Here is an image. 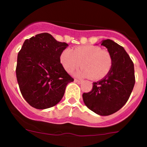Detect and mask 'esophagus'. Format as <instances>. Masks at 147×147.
<instances>
[{
    "label": "esophagus",
    "instance_id": "34e87169",
    "mask_svg": "<svg viewBox=\"0 0 147 147\" xmlns=\"http://www.w3.org/2000/svg\"><path fill=\"white\" fill-rule=\"evenodd\" d=\"M75 82H77V83H78V84H80V83L82 82V80H79L75 79Z\"/></svg>",
    "mask_w": 147,
    "mask_h": 147
}]
</instances>
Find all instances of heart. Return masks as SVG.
<instances>
[{
    "mask_svg": "<svg viewBox=\"0 0 147 147\" xmlns=\"http://www.w3.org/2000/svg\"><path fill=\"white\" fill-rule=\"evenodd\" d=\"M60 62L66 72L72 73L82 66L77 75L91 78L94 80L103 79L108 75L112 67V55L108 51L98 46L81 45L73 50L66 48L60 55Z\"/></svg>",
    "mask_w": 147,
    "mask_h": 147,
    "instance_id": "heart-1",
    "label": "heart"
}]
</instances>
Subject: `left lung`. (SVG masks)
<instances>
[{
    "instance_id": "left-lung-1",
    "label": "left lung",
    "mask_w": 147,
    "mask_h": 147,
    "mask_svg": "<svg viewBox=\"0 0 147 147\" xmlns=\"http://www.w3.org/2000/svg\"><path fill=\"white\" fill-rule=\"evenodd\" d=\"M113 60L111 70L105 78L93 82L92 89L83 93L84 105L92 112L108 116L119 110L128 101L134 84V63L121 45L111 40L102 41Z\"/></svg>"
}]
</instances>
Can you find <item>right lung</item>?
I'll use <instances>...</instances> for the list:
<instances>
[{"label": "right lung", "instance_id": "add662e5", "mask_svg": "<svg viewBox=\"0 0 147 147\" xmlns=\"http://www.w3.org/2000/svg\"><path fill=\"white\" fill-rule=\"evenodd\" d=\"M67 46L47 32L25 40L18 55L16 77L22 95L32 107L44 109L56 105L67 84L74 81L60 62Z\"/></svg>", "mask_w": 147, "mask_h": 147}]
</instances>
